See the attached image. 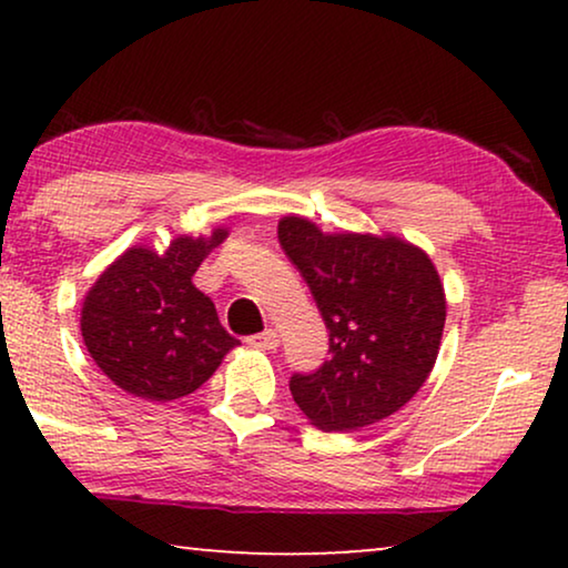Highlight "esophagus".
<instances>
[{"label": "esophagus", "mask_w": 568, "mask_h": 568, "mask_svg": "<svg viewBox=\"0 0 568 568\" xmlns=\"http://www.w3.org/2000/svg\"><path fill=\"white\" fill-rule=\"evenodd\" d=\"M253 346H261V348H276L278 346V333L274 328H266L258 336H251L247 338Z\"/></svg>", "instance_id": "esophagus-1"}]
</instances>
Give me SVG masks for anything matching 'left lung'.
Returning a JSON list of instances; mask_svg holds the SVG:
<instances>
[{
  "mask_svg": "<svg viewBox=\"0 0 568 568\" xmlns=\"http://www.w3.org/2000/svg\"><path fill=\"white\" fill-rule=\"evenodd\" d=\"M278 243L331 333V359L290 379L302 414L352 432L400 410L429 377L447 317L429 255L393 235H325L302 216L278 222Z\"/></svg>",
  "mask_w": 568,
  "mask_h": 568,
  "instance_id": "8db88e82",
  "label": "left lung"
}]
</instances>
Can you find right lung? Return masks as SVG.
<instances>
[{
	"label": "right lung",
	"instance_id": "1",
	"mask_svg": "<svg viewBox=\"0 0 568 568\" xmlns=\"http://www.w3.org/2000/svg\"><path fill=\"white\" fill-rule=\"evenodd\" d=\"M224 237L227 230L181 235L162 255L134 245L92 284L82 305V338L121 390L146 400L183 398L240 344L222 328L214 302L191 282Z\"/></svg>",
	"mask_w": 568,
	"mask_h": 568
}]
</instances>
